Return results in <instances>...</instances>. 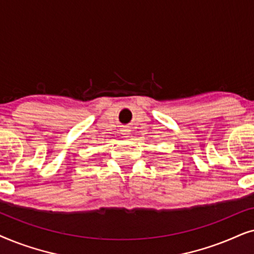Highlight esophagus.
<instances>
[{
  "instance_id": "obj_1",
  "label": "esophagus",
  "mask_w": 254,
  "mask_h": 254,
  "mask_svg": "<svg viewBox=\"0 0 254 254\" xmlns=\"http://www.w3.org/2000/svg\"><path fill=\"white\" fill-rule=\"evenodd\" d=\"M122 134H123L124 137H129L130 136V130H127V129L122 130Z\"/></svg>"
}]
</instances>
